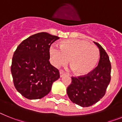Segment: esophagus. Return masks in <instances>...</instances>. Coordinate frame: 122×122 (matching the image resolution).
Masks as SVG:
<instances>
[{
  "mask_svg": "<svg viewBox=\"0 0 122 122\" xmlns=\"http://www.w3.org/2000/svg\"><path fill=\"white\" fill-rule=\"evenodd\" d=\"M65 73H64L63 71H62L60 70V77H63V76H65Z\"/></svg>",
  "mask_w": 122,
  "mask_h": 122,
  "instance_id": "obj_1",
  "label": "esophagus"
}]
</instances>
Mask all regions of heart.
Listing matches in <instances>:
<instances>
[{
  "label": "heart",
  "instance_id": "obj_1",
  "mask_svg": "<svg viewBox=\"0 0 122 122\" xmlns=\"http://www.w3.org/2000/svg\"><path fill=\"white\" fill-rule=\"evenodd\" d=\"M60 47L52 44L49 48L52 64L57 67L65 65L70 59L72 70L78 76L90 73L98 59L97 47L86 41L68 40L62 41Z\"/></svg>",
  "mask_w": 122,
  "mask_h": 122
}]
</instances>
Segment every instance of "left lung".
Wrapping results in <instances>:
<instances>
[{"label":"left lung","mask_w":122,"mask_h":122,"mask_svg":"<svg viewBox=\"0 0 122 122\" xmlns=\"http://www.w3.org/2000/svg\"><path fill=\"white\" fill-rule=\"evenodd\" d=\"M100 50L98 66L87 74L71 77V83L66 92L71 101L82 107H89L97 103L104 96L111 81V64L107 52L94 42Z\"/></svg>","instance_id":"8db88e82"}]
</instances>
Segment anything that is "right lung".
Masks as SVG:
<instances>
[{"instance_id": "1", "label": "right lung", "mask_w": 122, "mask_h": 122, "mask_svg": "<svg viewBox=\"0 0 122 122\" xmlns=\"http://www.w3.org/2000/svg\"><path fill=\"white\" fill-rule=\"evenodd\" d=\"M57 36L40 32L19 44L14 52L11 66L14 86L24 97L36 100L51 90L52 83L60 77L58 69L49 62V48L59 39Z\"/></svg>"}]
</instances>
